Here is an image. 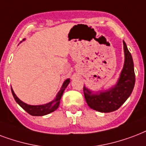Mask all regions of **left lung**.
I'll use <instances>...</instances> for the list:
<instances>
[{
    "label": "left lung",
    "mask_w": 146,
    "mask_h": 146,
    "mask_svg": "<svg viewBox=\"0 0 146 146\" xmlns=\"http://www.w3.org/2000/svg\"><path fill=\"white\" fill-rule=\"evenodd\" d=\"M125 62L117 84L106 92L94 94L84 86L86 102L91 109L102 113H110L118 110L130 96L135 85V76L131 53L123 41Z\"/></svg>",
    "instance_id": "obj_1"
}]
</instances>
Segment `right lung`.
Masks as SVG:
<instances>
[{
	"label": "right lung",
	"mask_w": 146,
	"mask_h": 146,
	"mask_svg": "<svg viewBox=\"0 0 146 146\" xmlns=\"http://www.w3.org/2000/svg\"><path fill=\"white\" fill-rule=\"evenodd\" d=\"M69 82L70 79L65 80V82L63 83L62 86V88L59 91V92L58 93L55 100H53L52 101H51L50 103L46 104L38 105V106H33V105H28L27 104H25L16 96L12 88H11V91H12V94H13V98L15 99L16 102L18 104L20 105L24 110H26L28 113L32 115V116H44V115H46V114H48L52 113V112L55 111V110L58 107L63 92L65 91V89L66 88L68 84H69Z\"/></svg>",
	"instance_id": "right-lung-1"
}]
</instances>
